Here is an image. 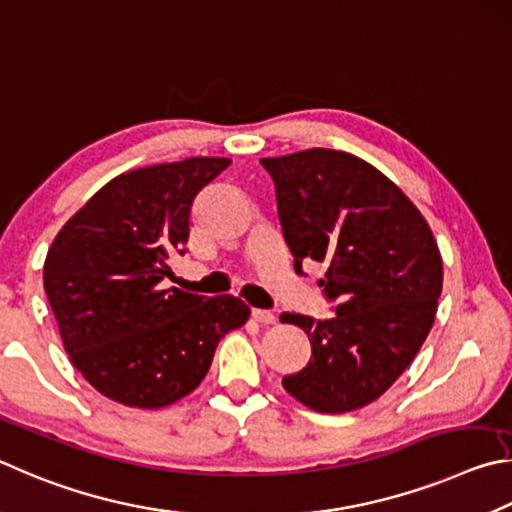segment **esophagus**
I'll return each mask as SVG.
<instances>
[{"instance_id":"34e87169","label":"esophagus","mask_w":512,"mask_h":512,"mask_svg":"<svg viewBox=\"0 0 512 512\" xmlns=\"http://www.w3.org/2000/svg\"><path fill=\"white\" fill-rule=\"evenodd\" d=\"M251 317H254L258 324H274V321H276L272 310H258V308H254V310H251Z\"/></svg>"}]
</instances>
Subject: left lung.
Instances as JSON below:
<instances>
[{"label":"left lung","mask_w":512,"mask_h":512,"mask_svg":"<svg viewBox=\"0 0 512 512\" xmlns=\"http://www.w3.org/2000/svg\"><path fill=\"white\" fill-rule=\"evenodd\" d=\"M261 164L294 270L324 263L319 288L335 310L324 321L283 312L312 346L283 387L321 414L360 409L400 378L432 330L443 288L432 229L389 177L348 152L310 148Z\"/></svg>","instance_id":"1"}]
</instances>
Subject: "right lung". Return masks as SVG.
<instances>
[{
  "instance_id": "1",
  "label": "right lung",
  "mask_w": 512,
  "mask_h": 512,
  "mask_svg": "<svg viewBox=\"0 0 512 512\" xmlns=\"http://www.w3.org/2000/svg\"><path fill=\"white\" fill-rule=\"evenodd\" d=\"M231 164L188 157L114 177L71 218L44 261V292L71 364L105 398L159 409L191 393L215 346L249 317L238 297L161 290L184 254L193 200Z\"/></svg>"
}]
</instances>
